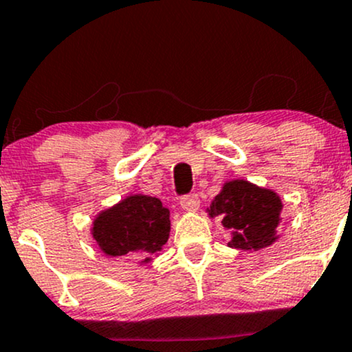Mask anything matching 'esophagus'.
Here are the masks:
<instances>
[{"label":"esophagus","instance_id":"esophagus-1","mask_svg":"<svg viewBox=\"0 0 352 352\" xmlns=\"http://www.w3.org/2000/svg\"><path fill=\"white\" fill-rule=\"evenodd\" d=\"M180 205L185 212H195V210H199V207H200L199 195H197V193H190V195L182 197Z\"/></svg>","mask_w":352,"mask_h":352}]
</instances>
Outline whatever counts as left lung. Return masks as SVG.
I'll use <instances>...</instances> for the list:
<instances>
[{"instance_id": "1", "label": "left lung", "mask_w": 352, "mask_h": 352, "mask_svg": "<svg viewBox=\"0 0 352 352\" xmlns=\"http://www.w3.org/2000/svg\"><path fill=\"white\" fill-rule=\"evenodd\" d=\"M281 210L276 192L241 179L227 182L207 212L212 218L220 217L221 225L230 230V248L256 252L278 240Z\"/></svg>"}]
</instances>
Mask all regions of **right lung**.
I'll use <instances>...</instances> for the list:
<instances>
[{"label":"right lung","instance_id":"1","mask_svg":"<svg viewBox=\"0 0 352 352\" xmlns=\"http://www.w3.org/2000/svg\"><path fill=\"white\" fill-rule=\"evenodd\" d=\"M170 212L148 195H129L102 210L92 223L91 235L107 256H135L151 261L170 235Z\"/></svg>","mask_w":352,"mask_h":352}]
</instances>
